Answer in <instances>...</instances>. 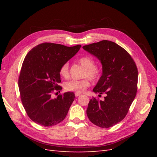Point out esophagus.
<instances>
[{"label": "esophagus", "mask_w": 157, "mask_h": 157, "mask_svg": "<svg viewBox=\"0 0 157 157\" xmlns=\"http://www.w3.org/2000/svg\"><path fill=\"white\" fill-rule=\"evenodd\" d=\"M75 96H79L81 95V93H77V92H75Z\"/></svg>", "instance_id": "esophagus-1"}]
</instances>
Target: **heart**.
<instances>
[{
	"label": "heart",
	"mask_w": 157,
	"mask_h": 157,
	"mask_svg": "<svg viewBox=\"0 0 157 157\" xmlns=\"http://www.w3.org/2000/svg\"><path fill=\"white\" fill-rule=\"evenodd\" d=\"M79 64L85 68L83 73L84 79L80 80H69L64 84V88L66 91L81 93L87 89L90 82L89 78L92 81H96L101 78L102 74V69L101 67L95 65V60L90 56H84L78 60ZM59 73L63 78H67L69 76V63H64L61 66L59 69Z\"/></svg>",
	"instance_id": "1"
}]
</instances>
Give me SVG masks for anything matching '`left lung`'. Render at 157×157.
<instances>
[{"label": "left lung", "mask_w": 157, "mask_h": 157, "mask_svg": "<svg viewBox=\"0 0 157 157\" xmlns=\"http://www.w3.org/2000/svg\"><path fill=\"white\" fill-rule=\"evenodd\" d=\"M83 48L101 61L102 74L93 91L106 94L103 101L90 99L86 113L94 125L109 128L125 118L136 97L137 66L124 48L111 41L102 40Z\"/></svg>", "instance_id": "8db88e82"}]
</instances>
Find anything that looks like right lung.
<instances>
[{
	"instance_id": "1",
	"label": "right lung",
	"mask_w": 157,
	"mask_h": 157,
	"mask_svg": "<svg viewBox=\"0 0 157 157\" xmlns=\"http://www.w3.org/2000/svg\"><path fill=\"white\" fill-rule=\"evenodd\" d=\"M81 46L44 42L33 48L25 57L18 80L20 97L27 115L37 124L52 126L65 118L75 94L67 92L55 99L51 95L62 90L59 85L61 66Z\"/></svg>"
}]
</instances>
